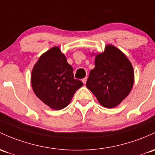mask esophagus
I'll use <instances>...</instances> for the list:
<instances>
[{
  "instance_id": "34e87169",
  "label": "esophagus",
  "mask_w": 155,
  "mask_h": 155,
  "mask_svg": "<svg viewBox=\"0 0 155 155\" xmlns=\"http://www.w3.org/2000/svg\"><path fill=\"white\" fill-rule=\"evenodd\" d=\"M87 78L85 77V78H84V79H82V80H81V81H82V82L84 83V84H86V82H87Z\"/></svg>"
}]
</instances>
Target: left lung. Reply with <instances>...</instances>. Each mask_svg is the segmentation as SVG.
Wrapping results in <instances>:
<instances>
[{
  "instance_id": "1",
  "label": "left lung",
  "mask_w": 155,
  "mask_h": 155,
  "mask_svg": "<svg viewBox=\"0 0 155 155\" xmlns=\"http://www.w3.org/2000/svg\"><path fill=\"white\" fill-rule=\"evenodd\" d=\"M134 84V70L121 51L112 45L97 54L86 86L107 108L118 106L130 94Z\"/></svg>"
}]
</instances>
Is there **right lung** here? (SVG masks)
I'll list each match as a JSON object with an SVG mask.
<instances>
[{"instance_id": "right-lung-1", "label": "right lung", "mask_w": 155, "mask_h": 155, "mask_svg": "<svg viewBox=\"0 0 155 155\" xmlns=\"http://www.w3.org/2000/svg\"><path fill=\"white\" fill-rule=\"evenodd\" d=\"M73 68L59 47L42 54L32 69L31 81L35 95L49 107L62 110L83 85L75 79Z\"/></svg>"}]
</instances>
